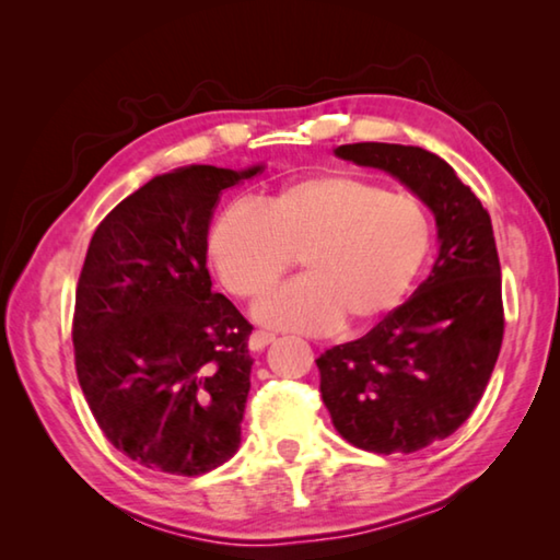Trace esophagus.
<instances>
[{"mask_svg": "<svg viewBox=\"0 0 560 560\" xmlns=\"http://www.w3.org/2000/svg\"><path fill=\"white\" fill-rule=\"evenodd\" d=\"M273 334H267V330H254V334L249 336V348L252 350H264L269 343H273Z\"/></svg>", "mask_w": 560, "mask_h": 560, "instance_id": "esophagus-1", "label": "esophagus"}]
</instances>
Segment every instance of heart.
Segmentation results:
<instances>
[{"label":"heart","instance_id":"obj_1","mask_svg":"<svg viewBox=\"0 0 560 560\" xmlns=\"http://www.w3.org/2000/svg\"><path fill=\"white\" fill-rule=\"evenodd\" d=\"M430 220L420 200L358 175L299 179L257 202H232L207 232L222 287L257 299L300 254L304 277L259 299L271 328L324 334L365 326L410 291L428 259Z\"/></svg>","mask_w":560,"mask_h":560}]
</instances>
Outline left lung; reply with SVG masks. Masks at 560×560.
I'll use <instances>...</instances> for the list:
<instances>
[{
  "instance_id": "obj_1",
  "label": "left lung",
  "mask_w": 560,
  "mask_h": 560,
  "mask_svg": "<svg viewBox=\"0 0 560 560\" xmlns=\"http://www.w3.org/2000/svg\"><path fill=\"white\" fill-rule=\"evenodd\" d=\"M336 155L390 173L438 222L430 277L363 338L316 360L340 438L365 452L410 454L467 420L497 365L504 303L494 230L477 195L430 150L353 143Z\"/></svg>"
}]
</instances>
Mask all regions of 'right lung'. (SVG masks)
<instances>
[{"instance_id": "1", "label": "right lung", "mask_w": 560, "mask_h": 560, "mask_svg": "<svg viewBox=\"0 0 560 560\" xmlns=\"http://www.w3.org/2000/svg\"><path fill=\"white\" fill-rule=\"evenodd\" d=\"M257 173L158 175L93 232L75 287V375L108 442L148 469L197 477L240 447L252 324L212 291L207 232L222 189Z\"/></svg>"}]
</instances>
